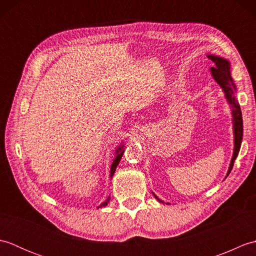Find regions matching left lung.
Returning <instances> with one entry per match:
<instances>
[{"instance_id": "1", "label": "left lung", "mask_w": 256, "mask_h": 256, "mask_svg": "<svg viewBox=\"0 0 256 256\" xmlns=\"http://www.w3.org/2000/svg\"><path fill=\"white\" fill-rule=\"evenodd\" d=\"M208 57L211 59L212 62L214 64V66L211 67V74L214 76V78L216 82H218L221 86V88L224 89L228 101L231 103V106L233 108V121H234V153H233L229 172H228V175H229L232 170L233 165H234V162L238 155V152H240L241 143H242V138H243L242 112H241L240 104H238V102L236 101L234 96H233L236 88L230 74L229 62L226 60L224 58L216 57L214 55H209ZM155 198L162 202V200L157 198L156 196Z\"/></svg>"}]
</instances>
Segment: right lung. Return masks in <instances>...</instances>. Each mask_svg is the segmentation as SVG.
<instances>
[{"mask_svg":"<svg viewBox=\"0 0 256 256\" xmlns=\"http://www.w3.org/2000/svg\"><path fill=\"white\" fill-rule=\"evenodd\" d=\"M122 146L121 148H120L118 150H116V160H113V162H112V166H111V177L114 175V172H116V166L118 165V162H120V160H121V158H122V155H123V150H122ZM108 199L106 200V201H104V202L103 204H101L100 206H99V208H102V206H106L108 204Z\"/></svg>","mask_w":256,"mask_h":256,"instance_id":"obj_1","label":"right lung"}]
</instances>
